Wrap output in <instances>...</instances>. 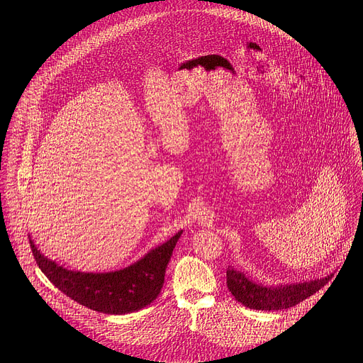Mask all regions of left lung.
Masks as SVG:
<instances>
[{"label":"left lung","mask_w":363,"mask_h":363,"mask_svg":"<svg viewBox=\"0 0 363 363\" xmlns=\"http://www.w3.org/2000/svg\"><path fill=\"white\" fill-rule=\"evenodd\" d=\"M330 276L301 284H290L281 287H264L248 280L241 272L231 267L227 270V286L231 294L248 308L254 310H283L290 308L319 291L329 281Z\"/></svg>","instance_id":"1"}]
</instances>
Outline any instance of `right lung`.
I'll return each instance as SVG.
<instances>
[{"label": "right lung", "instance_id": "obj_1", "mask_svg": "<svg viewBox=\"0 0 363 363\" xmlns=\"http://www.w3.org/2000/svg\"><path fill=\"white\" fill-rule=\"evenodd\" d=\"M181 233L152 250L133 266L103 274L70 272L47 260L33 240L30 247L40 270L67 297L99 313L126 315L150 304L161 293L167 266Z\"/></svg>", "mask_w": 363, "mask_h": 363}]
</instances>
